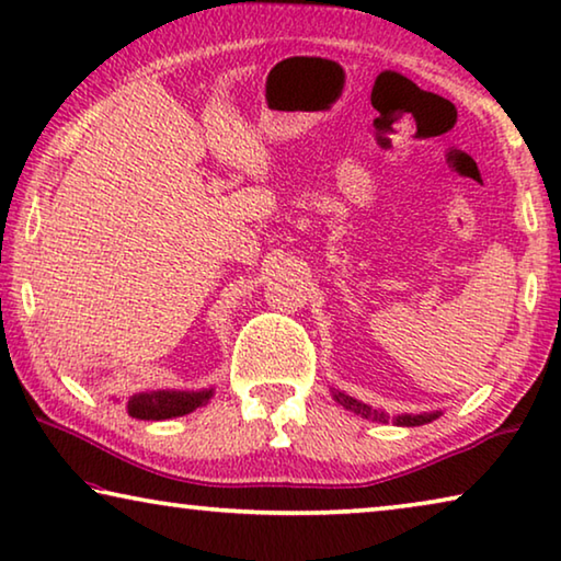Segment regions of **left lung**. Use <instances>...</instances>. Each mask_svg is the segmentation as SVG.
<instances>
[{"label": "left lung", "mask_w": 561, "mask_h": 561, "mask_svg": "<svg viewBox=\"0 0 561 561\" xmlns=\"http://www.w3.org/2000/svg\"><path fill=\"white\" fill-rule=\"evenodd\" d=\"M332 398L337 400V403L342 408H347V411H353L355 415L360 417H367V421H378V423H390L392 425H405V428H411V425H425L431 421H436V417H440V411H433V413H400V415H388L386 411H375V408H370L367 403H363V400H355L345 396V392L334 390L332 388Z\"/></svg>", "instance_id": "obj_1"}]
</instances>
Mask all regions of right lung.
Masks as SVG:
<instances>
[{
  "label": "right lung",
  "instance_id": "1",
  "mask_svg": "<svg viewBox=\"0 0 561 561\" xmlns=\"http://www.w3.org/2000/svg\"><path fill=\"white\" fill-rule=\"evenodd\" d=\"M214 398V388L204 390H140L133 392L125 411L138 421H169L188 415ZM118 400V398H115Z\"/></svg>",
  "mask_w": 561,
  "mask_h": 561
}]
</instances>
